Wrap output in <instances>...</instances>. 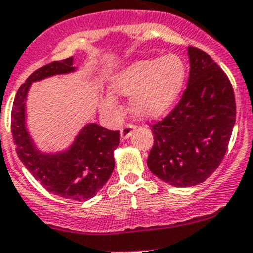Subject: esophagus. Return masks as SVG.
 <instances>
[{"label":"esophagus","instance_id":"1","mask_svg":"<svg viewBox=\"0 0 253 253\" xmlns=\"http://www.w3.org/2000/svg\"><path fill=\"white\" fill-rule=\"evenodd\" d=\"M134 128H136V127H134L133 125H126V126L122 127L121 131H120V137H121L122 141L129 138V137L132 136V133H133Z\"/></svg>","mask_w":253,"mask_h":253}]
</instances>
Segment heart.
I'll return each instance as SVG.
<instances>
[{
  "label": "heart",
  "instance_id": "heart-1",
  "mask_svg": "<svg viewBox=\"0 0 253 253\" xmlns=\"http://www.w3.org/2000/svg\"><path fill=\"white\" fill-rule=\"evenodd\" d=\"M185 75L183 59L175 54L132 61L111 78L110 95L100 97V110L114 116L119 111L115 97H131L129 107L134 116L142 120L158 119L175 104Z\"/></svg>",
  "mask_w": 253,
  "mask_h": 253
}]
</instances>
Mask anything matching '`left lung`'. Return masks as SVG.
<instances>
[{
	"mask_svg": "<svg viewBox=\"0 0 253 253\" xmlns=\"http://www.w3.org/2000/svg\"><path fill=\"white\" fill-rule=\"evenodd\" d=\"M188 86L178 106L153 125L147 164L161 180L178 188L207 180L226 153L236 120L231 83L200 49L189 46Z\"/></svg>",
	"mask_w": 253,
	"mask_h": 253,
	"instance_id": "8db88e82",
	"label": "left lung"
}]
</instances>
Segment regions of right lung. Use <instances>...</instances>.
<instances>
[{
	"label": "right lung",
	"instance_id": "add662e5",
	"mask_svg": "<svg viewBox=\"0 0 253 253\" xmlns=\"http://www.w3.org/2000/svg\"><path fill=\"white\" fill-rule=\"evenodd\" d=\"M77 70L74 58L70 56L64 60L53 61L32 73L14 97L11 129L17 154L34 179L54 195L80 202L95 197L111 176L120 132L110 131L90 122L78 132L68 148L42 152L34 144L26 121L27 96L32 83Z\"/></svg>",
	"mask_w": 253,
	"mask_h": 253
}]
</instances>
